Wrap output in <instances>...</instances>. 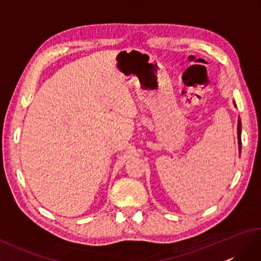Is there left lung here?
Here are the masks:
<instances>
[{
    "instance_id": "8db88e82",
    "label": "left lung",
    "mask_w": 261,
    "mask_h": 261,
    "mask_svg": "<svg viewBox=\"0 0 261 261\" xmlns=\"http://www.w3.org/2000/svg\"><path fill=\"white\" fill-rule=\"evenodd\" d=\"M234 107H236V103H234ZM241 127H242L241 120L239 119L238 120V143H239V151H241Z\"/></svg>"
}]
</instances>
